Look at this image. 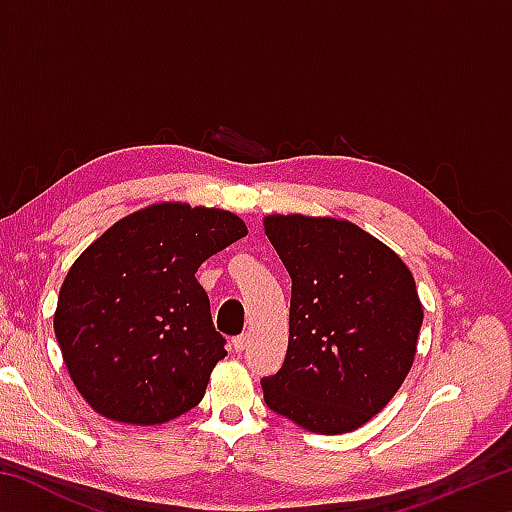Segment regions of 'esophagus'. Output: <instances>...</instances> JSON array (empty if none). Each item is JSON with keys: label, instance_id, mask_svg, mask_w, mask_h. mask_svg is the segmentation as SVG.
I'll return each instance as SVG.
<instances>
[{"label": "esophagus", "instance_id": "obj_1", "mask_svg": "<svg viewBox=\"0 0 512 512\" xmlns=\"http://www.w3.org/2000/svg\"><path fill=\"white\" fill-rule=\"evenodd\" d=\"M232 348H235V352H244L248 348V334H239L232 339Z\"/></svg>", "mask_w": 512, "mask_h": 512}]
</instances>
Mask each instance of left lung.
Masks as SVG:
<instances>
[{
	"label": "left lung",
	"instance_id": "8db88e82",
	"mask_svg": "<svg viewBox=\"0 0 512 512\" xmlns=\"http://www.w3.org/2000/svg\"><path fill=\"white\" fill-rule=\"evenodd\" d=\"M264 228L291 275L289 348L262 379L264 402L309 431L357 429L411 370L422 327L413 275L350 221L275 214Z\"/></svg>",
	"mask_w": 512,
	"mask_h": 512
}]
</instances>
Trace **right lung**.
Returning a JSON list of instances; mask_svg holds the SVG:
<instances>
[{
    "instance_id": "obj_1",
    "label": "right lung",
    "mask_w": 512,
    "mask_h": 512,
    "mask_svg": "<svg viewBox=\"0 0 512 512\" xmlns=\"http://www.w3.org/2000/svg\"><path fill=\"white\" fill-rule=\"evenodd\" d=\"M246 235L232 212L160 203L117 221L76 259L54 329L69 377L94 411L162 424L203 400L228 352L194 273Z\"/></svg>"
}]
</instances>
